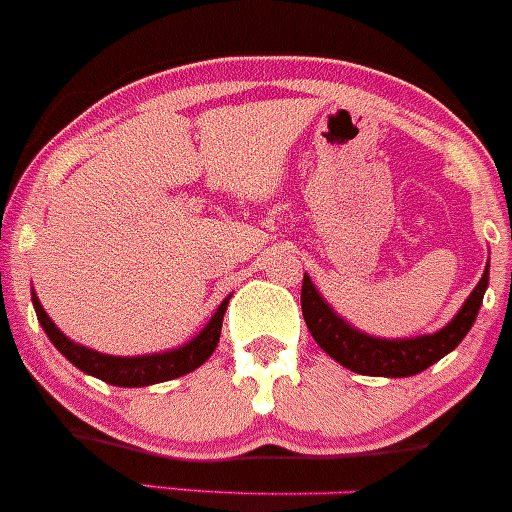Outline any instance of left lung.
Instances as JSON below:
<instances>
[{"instance_id":"left-lung-1","label":"left lung","mask_w":512,"mask_h":512,"mask_svg":"<svg viewBox=\"0 0 512 512\" xmlns=\"http://www.w3.org/2000/svg\"><path fill=\"white\" fill-rule=\"evenodd\" d=\"M490 265L485 267L483 277L470 292L465 305L460 307L458 315L443 327V330L433 332V335L410 337V340H385V337H372L365 332L355 330L350 322L342 320L317 292L312 280L302 277V317L307 322V330L312 332L317 345L340 362L342 367L360 375L372 377H410L418 372L428 370L433 362L453 352L455 347L463 342L473 327L475 317H478L480 305H483V295L488 290V275Z\"/></svg>"}]
</instances>
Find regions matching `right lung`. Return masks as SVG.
Returning a JSON list of instances; mask_svg holds the SVG:
<instances>
[{
	"mask_svg": "<svg viewBox=\"0 0 512 512\" xmlns=\"http://www.w3.org/2000/svg\"><path fill=\"white\" fill-rule=\"evenodd\" d=\"M227 302H230V297H225V300L220 302L217 312L212 315V320L202 327L200 335L192 337V340L185 342L182 347H175V350L167 352H155V355L114 357L97 350H89V347H82L77 345V342L69 340V337L49 320L39 297L32 292V305L34 312H37V320L39 325L44 327L49 340H52V345L57 347L74 367H79V370L87 372V375L109 382V385H117V388H145V385L175 380V377H182L187 375V372L197 370V367L215 352L217 342H220L222 317H225Z\"/></svg>",
	"mask_w": 512,
	"mask_h": 512,
	"instance_id": "obj_1",
	"label": "right lung"
}]
</instances>
